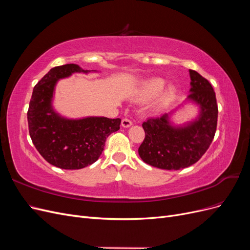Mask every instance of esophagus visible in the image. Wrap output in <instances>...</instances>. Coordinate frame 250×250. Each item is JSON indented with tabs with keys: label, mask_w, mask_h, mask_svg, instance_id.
<instances>
[{
	"label": "esophagus",
	"mask_w": 250,
	"mask_h": 250,
	"mask_svg": "<svg viewBox=\"0 0 250 250\" xmlns=\"http://www.w3.org/2000/svg\"><path fill=\"white\" fill-rule=\"evenodd\" d=\"M132 125V122L131 121L129 120V119H123L122 120V126L124 127V128H127V127H129V126H131Z\"/></svg>",
	"instance_id": "esophagus-1"
}]
</instances>
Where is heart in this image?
I'll return each instance as SVG.
<instances>
[{"instance_id": "obj_1", "label": "heart", "mask_w": 250, "mask_h": 250, "mask_svg": "<svg viewBox=\"0 0 250 250\" xmlns=\"http://www.w3.org/2000/svg\"><path fill=\"white\" fill-rule=\"evenodd\" d=\"M165 81L161 78H153L146 81L142 87L140 88V92L138 94V98L142 101L150 100L152 98L160 95V93L165 87ZM174 97H175V89L173 87H169L165 90V92L160 96L157 100V106H165L169 102H171Z\"/></svg>"}]
</instances>
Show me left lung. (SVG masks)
<instances>
[{
  "instance_id": "8db88e82",
  "label": "left lung",
  "mask_w": 250,
  "mask_h": 250,
  "mask_svg": "<svg viewBox=\"0 0 250 250\" xmlns=\"http://www.w3.org/2000/svg\"><path fill=\"white\" fill-rule=\"evenodd\" d=\"M191 89L188 99L200 105V116L192 124L174 128L168 116L148 118L143 123L145 139L139 154L146 164L164 170H180L197 163L214 140L218 105L216 94L208 79L190 70Z\"/></svg>"
}]
</instances>
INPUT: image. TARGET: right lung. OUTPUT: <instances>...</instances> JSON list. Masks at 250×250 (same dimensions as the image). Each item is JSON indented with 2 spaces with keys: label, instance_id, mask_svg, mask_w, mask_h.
<instances>
[{
  "label": "right lung",
  "instance_id": "obj_1",
  "mask_svg": "<svg viewBox=\"0 0 250 250\" xmlns=\"http://www.w3.org/2000/svg\"><path fill=\"white\" fill-rule=\"evenodd\" d=\"M75 72L88 71L74 63L51 69L34 86L27 112L30 138L36 150L49 164L65 170H78L95 163L106 138L118 131L121 124V119L65 120L54 112L51 99L57 80Z\"/></svg>",
  "mask_w": 250,
  "mask_h": 250
}]
</instances>
